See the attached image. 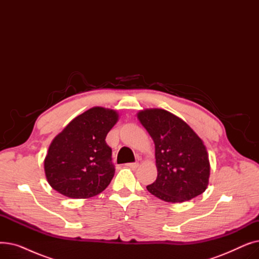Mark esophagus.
Wrapping results in <instances>:
<instances>
[{"label":"esophagus","instance_id":"esophagus-1","mask_svg":"<svg viewBox=\"0 0 259 259\" xmlns=\"http://www.w3.org/2000/svg\"><path fill=\"white\" fill-rule=\"evenodd\" d=\"M127 166L131 169H137L139 167V162H129V164H127Z\"/></svg>","mask_w":259,"mask_h":259}]
</instances>
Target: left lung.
I'll list each match as a JSON object with an SVG mask.
<instances>
[{
  "label": "left lung",
  "instance_id": "obj_1",
  "mask_svg": "<svg viewBox=\"0 0 259 259\" xmlns=\"http://www.w3.org/2000/svg\"><path fill=\"white\" fill-rule=\"evenodd\" d=\"M155 145L157 178L147 186L154 196L167 202H183L207 189L210 162L198 135L183 119L162 109L138 114Z\"/></svg>",
  "mask_w": 259,
  "mask_h": 259
}]
</instances>
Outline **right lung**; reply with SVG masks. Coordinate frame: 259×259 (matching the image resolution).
Wrapping results in <instances>:
<instances>
[{"instance_id": "add662e5", "label": "right lung", "mask_w": 259, "mask_h": 259, "mask_svg": "<svg viewBox=\"0 0 259 259\" xmlns=\"http://www.w3.org/2000/svg\"><path fill=\"white\" fill-rule=\"evenodd\" d=\"M118 114L94 107L72 119L49 146L44 168L49 185L70 198L103 192L114 176L112 150L106 143Z\"/></svg>"}]
</instances>
